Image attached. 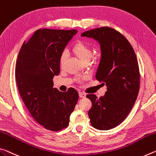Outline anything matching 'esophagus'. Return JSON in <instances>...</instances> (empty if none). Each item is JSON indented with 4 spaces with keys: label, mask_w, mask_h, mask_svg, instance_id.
I'll use <instances>...</instances> for the list:
<instances>
[{
    "label": "esophagus",
    "mask_w": 156,
    "mask_h": 156,
    "mask_svg": "<svg viewBox=\"0 0 156 156\" xmlns=\"http://www.w3.org/2000/svg\"><path fill=\"white\" fill-rule=\"evenodd\" d=\"M79 96H80V98H85L86 96V94L84 92H79Z\"/></svg>",
    "instance_id": "34e87169"
}]
</instances>
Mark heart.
Wrapping results in <instances>:
<instances>
[{
	"instance_id": "b5f03b06",
	"label": "heart",
	"mask_w": 156,
	"mask_h": 156,
	"mask_svg": "<svg viewBox=\"0 0 156 156\" xmlns=\"http://www.w3.org/2000/svg\"><path fill=\"white\" fill-rule=\"evenodd\" d=\"M71 51L74 55L85 63H87L92 55V49L88 44L83 41H76L71 48ZM66 60H67V53L66 52H63L61 53L60 59H59V64H60L61 68H63L64 66L65 65ZM87 77L86 76H80L76 78V80L78 81L84 80L87 79Z\"/></svg>"
}]
</instances>
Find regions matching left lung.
<instances>
[{"mask_svg":"<svg viewBox=\"0 0 156 156\" xmlns=\"http://www.w3.org/2000/svg\"><path fill=\"white\" fill-rule=\"evenodd\" d=\"M81 36L99 43L101 58L96 78L107 86L103 96H86L92 104L88 112L90 123L96 129H112L126 118L137 99L140 79L137 57L127 39L112 28L90 30Z\"/></svg>","mask_w":156,"mask_h":156,"instance_id":"8db88e82","label":"left lung"}]
</instances>
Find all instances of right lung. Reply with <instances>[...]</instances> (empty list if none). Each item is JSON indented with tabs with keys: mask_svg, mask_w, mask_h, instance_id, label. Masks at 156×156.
Segmentation results:
<instances>
[{
	"mask_svg": "<svg viewBox=\"0 0 156 156\" xmlns=\"http://www.w3.org/2000/svg\"><path fill=\"white\" fill-rule=\"evenodd\" d=\"M76 30L39 29L24 41L16 63L17 87L34 119L46 129L59 131L68 126L78 100V92L53 88V78L60 73L59 59Z\"/></svg>",
	"mask_w": 156,
	"mask_h": 156,
	"instance_id": "obj_1",
	"label": "right lung"
}]
</instances>
